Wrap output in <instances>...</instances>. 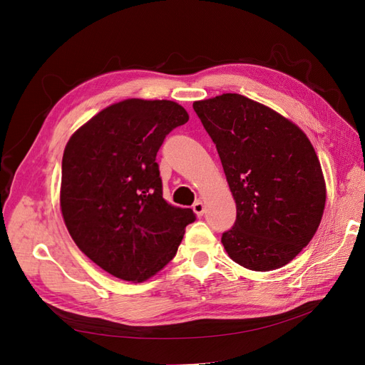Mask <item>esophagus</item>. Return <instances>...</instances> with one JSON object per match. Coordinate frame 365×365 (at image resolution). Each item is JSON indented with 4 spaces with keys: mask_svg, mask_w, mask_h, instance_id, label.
I'll use <instances>...</instances> for the list:
<instances>
[{
    "mask_svg": "<svg viewBox=\"0 0 365 365\" xmlns=\"http://www.w3.org/2000/svg\"><path fill=\"white\" fill-rule=\"evenodd\" d=\"M192 208H194V212H195V215L197 216H202L204 215V210H205V207H204V204H202V201H195L194 202V205H192Z\"/></svg>",
    "mask_w": 365,
    "mask_h": 365,
    "instance_id": "34e87169",
    "label": "esophagus"
}]
</instances>
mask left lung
<instances>
[{
  "mask_svg": "<svg viewBox=\"0 0 365 365\" xmlns=\"http://www.w3.org/2000/svg\"><path fill=\"white\" fill-rule=\"evenodd\" d=\"M216 145L237 204L222 242L234 262L266 272L309 244L325 207V182L306 134L274 109L237 93L194 102Z\"/></svg>",
  "mask_w": 365,
  "mask_h": 365,
  "instance_id": "8db88e82",
  "label": "left lung"
}]
</instances>
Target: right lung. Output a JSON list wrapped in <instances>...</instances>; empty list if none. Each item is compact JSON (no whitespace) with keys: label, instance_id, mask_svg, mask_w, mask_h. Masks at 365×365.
Listing matches in <instances>:
<instances>
[{"label":"right lung","instance_id":"obj_1","mask_svg":"<svg viewBox=\"0 0 365 365\" xmlns=\"http://www.w3.org/2000/svg\"><path fill=\"white\" fill-rule=\"evenodd\" d=\"M189 115L171 101L127 99L76 130L62 160L61 208L80 250L108 274L142 282L176 256L190 208L168 204L157 152Z\"/></svg>","mask_w":365,"mask_h":365}]
</instances>
